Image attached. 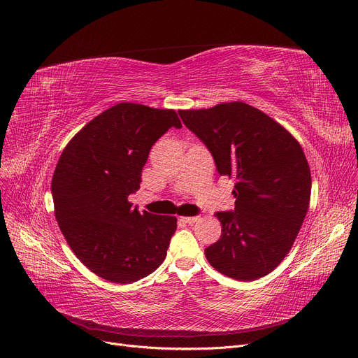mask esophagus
<instances>
[{"mask_svg":"<svg viewBox=\"0 0 358 358\" xmlns=\"http://www.w3.org/2000/svg\"><path fill=\"white\" fill-rule=\"evenodd\" d=\"M199 219H200L199 216H188V217H181V220H182V222H185V223H188V224H193V223H196Z\"/></svg>","mask_w":358,"mask_h":358,"instance_id":"esophagus-1","label":"esophagus"}]
</instances>
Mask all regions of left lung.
I'll return each mask as SVG.
<instances>
[{
    "label": "left lung",
    "mask_w": 358,
    "mask_h": 358,
    "mask_svg": "<svg viewBox=\"0 0 358 358\" xmlns=\"http://www.w3.org/2000/svg\"><path fill=\"white\" fill-rule=\"evenodd\" d=\"M178 113L219 174L236 178L234 210L216 213L222 236L204 250L210 265L237 280L271 273L291 250L311 199V173L298 141L243 102Z\"/></svg>",
    "instance_id": "1"
}]
</instances>
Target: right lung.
<instances>
[{"label": "right lung", "instance_id": "1", "mask_svg": "<svg viewBox=\"0 0 358 358\" xmlns=\"http://www.w3.org/2000/svg\"><path fill=\"white\" fill-rule=\"evenodd\" d=\"M182 125L173 109L117 103L83 127L52 180L55 214L70 249L98 276L131 283L164 262L177 219L129 203L155 142Z\"/></svg>", "mask_w": 358, "mask_h": 358}]
</instances>
